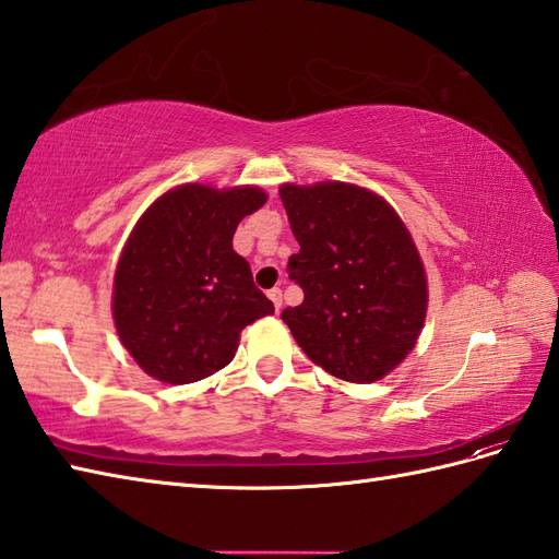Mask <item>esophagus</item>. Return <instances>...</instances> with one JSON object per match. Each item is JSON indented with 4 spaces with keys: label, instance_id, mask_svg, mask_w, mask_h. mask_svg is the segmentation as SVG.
Masks as SVG:
<instances>
[{
    "label": "esophagus",
    "instance_id": "esophagus-1",
    "mask_svg": "<svg viewBox=\"0 0 559 559\" xmlns=\"http://www.w3.org/2000/svg\"><path fill=\"white\" fill-rule=\"evenodd\" d=\"M269 300H271V302H274L276 311H281V305H283V293H281V288H274V290H269Z\"/></svg>",
    "mask_w": 559,
    "mask_h": 559
}]
</instances>
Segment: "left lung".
Masks as SVG:
<instances>
[{
	"mask_svg": "<svg viewBox=\"0 0 559 559\" xmlns=\"http://www.w3.org/2000/svg\"><path fill=\"white\" fill-rule=\"evenodd\" d=\"M281 202L300 242L288 274L305 293L281 319L323 371L349 383L383 379L426 319V271L407 226L376 192L338 180L285 183Z\"/></svg>",
	"mask_w": 559,
	"mask_h": 559,
	"instance_id": "left-lung-1",
	"label": "left lung"
}]
</instances>
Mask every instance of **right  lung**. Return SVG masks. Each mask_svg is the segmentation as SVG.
I'll list each match as a JSON object with an SVG mask.
<instances>
[{
	"mask_svg": "<svg viewBox=\"0 0 559 559\" xmlns=\"http://www.w3.org/2000/svg\"><path fill=\"white\" fill-rule=\"evenodd\" d=\"M266 202L254 186L186 183L140 216L114 276V323L128 353L162 383H192L236 357L240 331L274 314L233 250L240 221Z\"/></svg>",
	"mask_w": 559,
	"mask_h": 559,
	"instance_id": "right-lung-1",
	"label": "right lung"
}]
</instances>
